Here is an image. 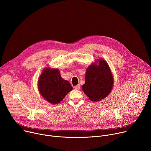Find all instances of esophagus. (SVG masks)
<instances>
[{"label": "esophagus", "mask_w": 151, "mask_h": 151, "mask_svg": "<svg viewBox=\"0 0 151 151\" xmlns=\"http://www.w3.org/2000/svg\"><path fill=\"white\" fill-rule=\"evenodd\" d=\"M80 85H76V86H74V88H75L76 89H80Z\"/></svg>", "instance_id": "obj_1"}]
</instances>
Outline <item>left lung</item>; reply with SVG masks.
<instances>
[{"label":"left lung","mask_w":151,"mask_h":151,"mask_svg":"<svg viewBox=\"0 0 151 151\" xmlns=\"http://www.w3.org/2000/svg\"><path fill=\"white\" fill-rule=\"evenodd\" d=\"M82 89L91 101H97L109 95L113 86V77L108 63L103 59L90 65L86 70Z\"/></svg>","instance_id":"obj_1"}]
</instances>
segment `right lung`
<instances>
[{
  "label": "right lung",
  "mask_w": 151,
  "mask_h": 151,
  "mask_svg": "<svg viewBox=\"0 0 151 151\" xmlns=\"http://www.w3.org/2000/svg\"><path fill=\"white\" fill-rule=\"evenodd\" d=\"M38 87L41 96L52 104L61 101L73 89L71 84L62 78L58 69L50 68H46L42 72Z\"/></svg>",
  "instance_id": "right-lung-1"
}]
</instances>
